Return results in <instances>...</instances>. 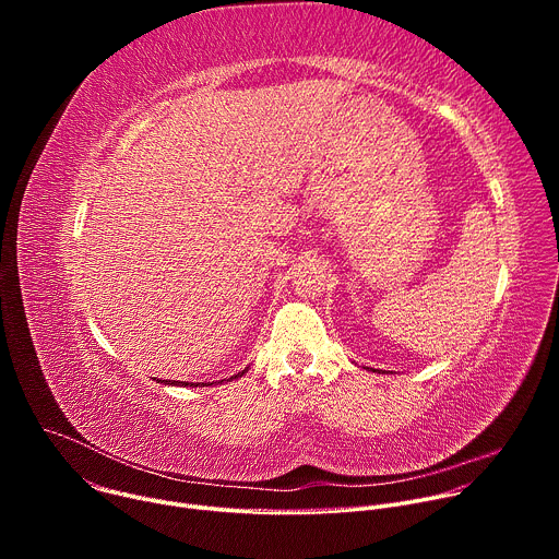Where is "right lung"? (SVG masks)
<instances>
[{"instance_id":"add662e5","label":"right lung","mask_w":559,"mask_h":559,"mask_svg":"<svg viewBox=\"0 0 559 559\" xmlns=\"http://www.w3.org/2000/svg\"><path fill=\"white\" fill-rule=\"evenodd\" d=\"M246 371H248V367H246L243 371L234 373L231 378H241ZM231 378H229V380H231ZM156 380H158V378H156ZM158 382H164V380H158ZM221 382H223V380H221ZM166 384H179V386H183V384H186V386H199V384H203V386H207V384H214V382H179V380H175V382H168V380H166Z\"/></svg>"}]
</instances>
